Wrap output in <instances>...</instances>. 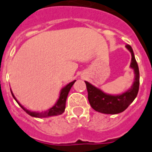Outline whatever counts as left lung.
<instances>
[{
  "label": "left lung",
  "mask_w": 152,
  "mask_h": 152,
  "mask_svg": "<svg viewBox=\"0 0 152 152\" xmlns=\"http://www.w3.org/2000/svg\"><path fill=\"white\" fill-rule=\"evenodd\" d=\"M132 55L130 67L133 69L135 78L132 86L123 94L118 95L108 94L89 82L85 81L88 91V100L95 111L105 114H117L124 112L137 96L140 86V71L135 58L133 50L130 45L125 46Z\"/></svg>",
  "instance_id": "left-lung-1"
}]
</instances>
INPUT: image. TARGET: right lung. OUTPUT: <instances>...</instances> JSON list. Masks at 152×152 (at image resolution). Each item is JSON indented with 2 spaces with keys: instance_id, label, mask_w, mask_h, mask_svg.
<instances>
[{
  "instance_id": "obj_1",
  "label": "right lung",
  "mask_w": 152,
  "mask_h": 152,
  "mask_svg": "<svg viewBox=\"0 0 152 152\" xmlns=\"http://www.w3.org/2000/svg\"><path fill=\"white\" fill-rule=\"evenodd\" d=\"M75 82H76V80L70 82L69 84H67L66 86L63 87V89H61V91H60L59 97H58V101L55 104V105L53 107H51L50 109H48L47 111L41 112V113H39V112H31L30 111V110H28V109H25V108H24V107L16 100V98L15 97V96H14L13 93L12 92V90L11 93L13 98L16 100V102L18 103L19 105H20V106L21 108L28 114V115H30L31 116H33V117H38V118L50 117V116L61 115V114L64 113L66 109V98H67L68 94H69L70 89H71V87H72V86L74 85V83H75Z\"/></svg>"
}]
</instances>
